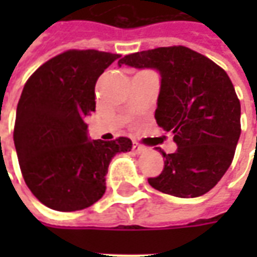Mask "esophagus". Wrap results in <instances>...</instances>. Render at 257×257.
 I'll return each instance as SVG.
<instances>
[{
  "instance_id": "1",
  "label": "esophagus",
  "mask_w": 257,
  "mask_h": 257,
  "mask_svg": "<svg viewBox=\"0 0 257 257\" xmlns=\"http://www.w3.org/2000/svg\"><path fill=\"white\" fill-rule=\"evenodd\" d=\"M134 151L136 154H142V153H145L146 151V147L138 145V143H134Z\"/></svg>"
}]
</instances>
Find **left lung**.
Masks as SVG:
<instances>
[{
    "instance_id": "8db88e82",
    "label": "left lung",
    "mask_w": 257,
    "mask_h": 257,
    "mask_svg": "<svg viewBox=\"0 0 257 257\" xmlns=\"http://www.w3.org/2000/svg\"><path fill=\"white\" fill-rule=\"evenodd\" d=\"M122 64L161 75L157 123L172 132L178 150L161 151L164 171L151 187L179 198L208 193L230 168L241 135V104L231 79L210 59L186 47L123 56Z\"/></svg>"
}]
</instances>
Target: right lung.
Segmentation results:
<instances>
[{
  "label": "right lung",
  "mask_w": 257,
  "mask_h": 257,
  "mask_svg": "<svg viewBox=\"0 0 257 257\" xmlns=\"http://www.w3.org/2000/svg\"><path fill=\"white\" fill-rule=\"evenodd\" d=\"M117 53L67 51L26 82L14 142L22 175L38 201L60 212L93 205L106 191L112 157L132 149L128 138L90 140L85 118L95 111V85Z\"/></svg>",
  "instance_id": "1"
}]
</instances>
